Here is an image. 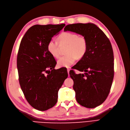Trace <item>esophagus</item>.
<instances>
[{"instance_id":"esophagus-1","label":"esophagus","mask_w":130,"mask_h":130,"mask_svg":"<svg viewBox=\"0 0 130 130\" xmlns=\"http://www.w3.org/2000/svg\"><path fill=\"white\" fill-rule=\"evenodd\" d=\"M69 71H70V69L69 68L67 69V72H68V75H69Z\"/></svg>"}]
</instances>
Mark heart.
<instances>
[{"label":"heart","instance_id":"obj_1","mask_svg":"<svg viewBox=\"0 0 130 130\" xmlns=\"http://www.w3.org/2000/svg\"><path fill=\"white\" fill-rule=\"evenodd\" d=\"M61 45L68 44L66 53L67 55L61 57L57 61L59 67H69L73 64L76 58H81L86 53L87 50V41L85 37L78 36L75 33L64 32L58 37ZM47 49L54 58H58L60 55V45L54 40H50L47 44Z\"/></svg>","mask_w":130,"mask_h":130}]
</instances>
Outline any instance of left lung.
Instances as JSON below:
<instances>
[{
  "label": "left lung",
  "instance_id": "left-lung-1",
  "mask_svg": "<svg viewBox=\"0 0 130 130\" xmlns=\"http://www.w3.org/2000/svg\"><path fill=\"white\" fill-rule=\"evenodd\" d=\"M70 31L86 38V53L73 67L82 74L72 70L70 76L74 81L73 89L77 103L93 108L103 104L107 98L114 77V56L111 43L106 35L93 23H76L65 26Z\"/></svg>",
  "mask_w": 130,
  "mask_h": 130
}]
</instances>
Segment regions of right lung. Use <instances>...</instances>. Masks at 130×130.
Here are the masks:
<instances>
[{"label": "right lung", "mask_w": 130, "mask_h": 130, "mask_svg": "<svg viewBox=\"0 0 130 130\" xmlns=\"http://www.w3.org/2000/svg\"><path fill=\"white\" fill-rule=\"evenodd\" d=\"M65 24L31 26L23 36L18 50L17 66L21 89L29 104L44 111L57 101L58 92L68 77L66 69H55L56 62L47 44Z\"/></svg>", "instance_id": "obj_1"}]
</instances>
